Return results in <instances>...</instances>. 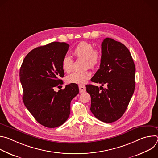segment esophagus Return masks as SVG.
Segmentation results:
<instances>
[{
  "label": "esophagus",
  "instance_id": "esophagus-1",
  "mask_svg": "<svg viewBox=\"0 0 158 158\" xmlns=\"http://www.w3.org/2000/svg\"><path fill=\"white\" fill-rule=\"evenodd\" d=\"M79 92L80 93H82L84 92L85 91L86 87L85 85H79Z\"/></svg>",
  "mask_w": 158,
  "mask_h": 158
}]
</instances>
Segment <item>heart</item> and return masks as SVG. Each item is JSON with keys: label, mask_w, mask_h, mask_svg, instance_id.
Segmentation results:
<instances>
[{"label": "heart", "mask_w": 158, "mask_h": 158, "mask_svg": "<svg viewBox=\"0 0 158 158\" xmlns=\"http://www.w3.org/2000/svg\"><path fill=\"white\" fill-rule=\"evenodd\" d=\"M73 54L77 58L85 59V68L95 69L101 60V53L98 49H94L93 45L87 42L79 43L73 51ZM73 59L69 56H65L62 61V67L64 72L69 73L73 69ZM91 74L89 71L82 73L74 72L66 77V82L69 84H83Z\"/></svg>", "instance_id": "b5f03b06"}]
</instances>
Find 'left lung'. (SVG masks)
I'll list each match as a JSON object with an SVG mask.
<instances>
[{
  "label": "left lung",
  "mask_w": 158,
  "mask_h": 158,
  "mask_svg": "<svg viewBox=\"0 0 158 158\" xmlns=\"http://www.w3.org/2000/svg\"><path fill=\"white\" fill-rule=\"evenodd\" d=\"M100 68L86 85L91 95L92 113L99 120L113 123L125 112L135 89V65L128 49L121 42L106 38L101 44ZM106 84L107 87L103 88Z\"/></svg>",
  "instance_id": "obj_1"
}]
</instances>
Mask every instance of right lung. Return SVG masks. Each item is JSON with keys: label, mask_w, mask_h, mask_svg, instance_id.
<instances>
[{"label": "right lung", "mask_w": 158, "mask_h": 158, "mask_svg": "<svg viewBox=\"0 0 158 158\" xmlns=\"http://www.w3.org/2000/svg\"><path fill=\"white\" fill-rule=\"evenodd\" d=\"M65 42H53L32 50L24 58L19 73L25 106L41 125L49 128L61 126L68 119L71 101L79 93L76 84H62V61L69 49Z\"/></svg>", "instance_id": "1"}]
</instances>
